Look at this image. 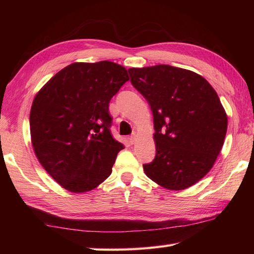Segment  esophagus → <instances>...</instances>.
Returning <instances> with one entry per match:
<instances>
[{
	"instance_id": "obj_1",
	"label": "esophagus",
	"mask_w": 254,
	"mask_h": 254,
	"mask_svg": "<svg viewBox=\"0 0 254 254\" xmlns=\"http://www.w3.org/2000/svg\"><path fill=\"white\" fill-rule=\"evenodd\" d=\"M128 141H130L131 144H135V142H136V136H135V135H132L130 138H128Z\"/></svg>"
}]
</instances>
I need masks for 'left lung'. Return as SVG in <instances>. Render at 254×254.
I'll return each mask as SVG.
<instances>
[{"instance_id":"obj_1","label":"left lung","mask_w":254,"mask_h":254,"mask_svg":"<svg viewBox=\"0 0 254 254\" xmlns=\"http://www.w3.org/2000/svg\"><path fill=\"white\" fill-rule=\"evenodd\" d=\"M128 73L154 116L156 156L143 165L145 174L168 190L195 185L213 168L227 132L217 93L201 75L166 64Z\"/></svg>"}]
</instances>
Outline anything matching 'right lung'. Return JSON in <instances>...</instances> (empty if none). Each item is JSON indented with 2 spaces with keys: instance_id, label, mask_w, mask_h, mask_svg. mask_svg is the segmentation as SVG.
I'll return each mask as SVG.
<instances>
[{
  "instance_id": "1",
  "label": "right lung",
  "mask_w": 254,
  "mask_h": 254,
  "mask_svg": "<svg viewBox=\"0 0 254 254\" xmlns=\"http://www.w3.org/2000/svg\"><path fill=\"white\" fill-rule=\"evenodd\" d=\"M110 61L75 62L42 86L30 109V138L41 166L65 190H94L111 175L123 144L111 135L109 102L128 80Z\"/></svg>"
}]
</instances>
